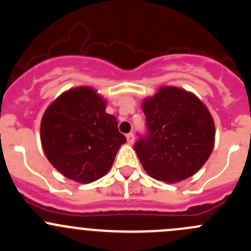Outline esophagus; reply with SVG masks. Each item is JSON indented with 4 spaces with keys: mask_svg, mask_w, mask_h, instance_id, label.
I'll list each match as a JSON object with an SVG mask.
<instances>
[{
    "mask_svg": "<svg viewBox=\"0 0 251 251\" xmlns=\"http://www.w3.org/2000/svg\"><path fill=\"white\" fill-rule=\"evenodd\" d=\"M126 141H128L129 145L134 144V141H135V138H134V133L126 134Z\"/></svg>",
    "mask_w": 251,
    "mask_h": 251,
    "instance_id": "esophagus-1",
    "label": "esophagus"
}]
</instances>
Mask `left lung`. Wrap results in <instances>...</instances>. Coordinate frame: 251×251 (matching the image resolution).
<instances>
[{
	"mask_svg": "<svg viewBox=\"0 0 251 251\" xmlns=\"http://www.w3.org/2000/svg\"><path fill=\"white\" fill-rule=\"evenodd\" d=\"M147 134L134 150L147 174L168 183L192 176L208 161L215 126L205 105L192 93L161 87L143 101Z\"/></svg>",
	"mask_w": 251,
	"mask_h": 251,
	"instance_id": "obj_1",
	"label": "left lung"
}]
</instances>
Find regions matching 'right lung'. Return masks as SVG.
I'll list each match as a JSON object with an SVG mask.
<instances>
[{"mask_svg":"<svg viewBox=\"0 0 251 251\" xmlns=\"http://www.w3.org/2000/svg\"><path fill=\"white\" fill-rule=\"evenodd\" d=\"M93 88L77 87L63 93L46 110L41 143L48 161L64 176L89 183L112 167L126 139L115 116Z\"/></svg>","mask_w":251,"mask_h":251,"instance_id":"obj_1","label":"right lung"}]
</instances>
